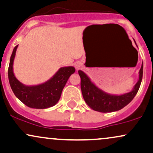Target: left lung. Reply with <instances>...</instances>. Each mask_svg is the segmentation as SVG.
Returning a JSON list of instances; mask_svg holds the SVG:
<instances>
[{"instance_id": "obj_1", "label": "left lung", "mask_w": 153, "mask_h": 153, "mask_svg": "<svg viewBox=\"0 0 153 153\" xmlns=\"http://www.w3.org/2000/svg\"><path fill=\"white\" fill-rule=\"evenodd\" d=\"M135 42V41H134ZM136 44V43H135ZM81 78V89L84 101L90 108L100 112H111L120 110L128 105L137 94L140 87L143 74V64L140 70L139 80L130 92L122 95H111L97 87L86 74L78 71Z\"/></svg>"}]
</instances>
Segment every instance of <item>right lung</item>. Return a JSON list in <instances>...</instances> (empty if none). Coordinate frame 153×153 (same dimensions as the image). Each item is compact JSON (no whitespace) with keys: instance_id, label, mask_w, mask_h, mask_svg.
I'll list each match as a JSON object with an SVG mask.
<instances>
[{"instance_id":"add662e5","label":"right lung","mask_w":153,"mask_h":153,"mask_svg":"<svg viewBox=\"0 0 153 153\" xmlns=\"http://www.w3.org/2000/svg\"><path fill=\"white\" fill-rule=\"evenodd\" d=\"M18 45L13 48L8 66V80L16 97L30 108L46 109L55 105L61 97L68 79L74 73L73 66L62 67L51 79L36 86L23 85L16 78L13 71V63Z\"/></svg>"}]
</instances>
